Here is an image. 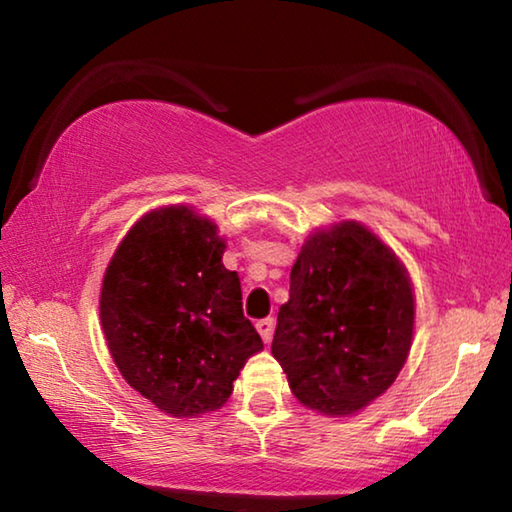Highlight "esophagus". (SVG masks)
<instances>
[{
	"instance_id": "1",
	"label": "esophagus",
	"mask_w": 512,
	"mask_h": 512,
	"mask_svg": "<svg viewBox=\"0 0 512 512\" xmlns=\"http://www.w3.org/2000/svg\"><path fill=\"white\" fill-rule=\"evenodd\" d=\"M273 327H275V320L273 318H264V320H257V332L262 336V341L268 343L273 339Z\"/></svg>"
}]
</instances>
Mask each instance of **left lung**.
Returning a JSON list of instances; mask_svg holds the SVG:
<instances>
[{
  "instance_id": "left-lung-1",
  "label": "left lung",
  "mask_w": 512,
  "mask_h": 512,
  "mask_svg": "<svg viewBox=\"0 0 512 512\" xmlns=\"http://www.w3.org/2000/svg\"><path fill=\"white\" fill-rule=\"evenodd\" d=\"M413 323L400 257L366 225L339 221L302 244L271 352L307 409L348 418L400 375Z\"/></svg>"
}]
</instances>
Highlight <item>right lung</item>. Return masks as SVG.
I'll return each mask as SVG.
<instances>
[{
	"instance_id": "add662e5",
	"label": "right lung",
	"mask_w": 512,
	"mask_h": 512,
	"mask_svg": "<svg viewBox=\"0 0 512 512\" xmlns=\"http://www.w3.org/2000/svg\"><path fill=\"white\" fill-rule=\"evenodd\" d=\"M223 253L212 219L167 205L126 232L103 275L99 314L110 357L171 418L221 409L239 370L264 350Z\"/></svg>"
}]
</instances>
